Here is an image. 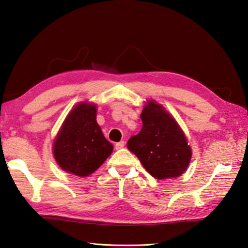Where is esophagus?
<instances>
[{"label":"esophagus","instance_id":"34e87169","mask_svg":"<svg viewBox=\"0 0 248 248\" xmlns=\"http://www.w3.org/2000/svg\"><path fill=\"white\" fill-rule=\"evenodd\" d=\"M124 144H125V142H124V141H120V142H116V143L114 144V148L116 149V150H119V149H122V148L124 147Z\"/></svg>","mask_w":248,"mask_h":248}]
</instances>
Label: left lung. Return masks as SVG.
<instances>
[{
    "label": "left lung",
    "instance_id": "1",
    "mask_svg": "<svg viewBox=\"0 0 248 248\" xmlns=\"http://www.w3.org/2000/svg\"><path fill=\"white\" fill-rule=\"evenodd\" d=\"M142 128L127 148L156 179L176 178L188 167L192 151L175 119L161 105L149 100L141 113Z\"/></svg>",
    "mask_w": 248,
    "mask_h": 248
}]
</instances>
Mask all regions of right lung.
<instances>
[{"label":"right lung","instance_id":"right-lung-1","mask_svg":"<svg viewBox=\"0 0 248 248\" xmlns=\"http://www.w3.org/2000/svg\"><path fill=\"white\" fill-rule=\"evenodd\" d=\"M96 106L81 102L70 111L53 144L54 157L67 172L85 177L113 150L96 121Z\"/></svg>","mask_w":248,"mask_h":248}]
</instances>
